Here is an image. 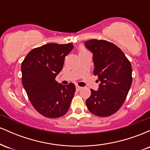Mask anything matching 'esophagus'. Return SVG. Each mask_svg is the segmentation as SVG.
Wrapping results in <instances>:
<instances>
[{
    "mask_svg": "<svg viewBox=\"0 0 150 150\" xmlns=\"http://www.w3.org/2000/svg\"><path fill=\"white\" fill-rule=\"evenodd\" d=\"M75 87H76V90L77 91H80V89H82V87H80V86H78V85H76V86H75Z\"/></svg>",
    "mask_w": 150,
    "mask_h": 150,
    "instance_id": "34e87169",
    "label": "esophagus"
}]
</instances>
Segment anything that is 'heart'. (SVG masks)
Instances as JSON below:
<instances>
[{"label":"heart","instance_id":"obj_1","mask_svg":"<svg viewBox=\"0 0 150 150\" xmlns=\"http://www.w3.org/2000/svg\"><path fill=\"white\" fill-rule=\"evenodd\" d=\"M85 51H86V49H84V48H80V53H83V52H85Z\"/></svg>","mask_w":150,"mask_h":150}]
</instances>
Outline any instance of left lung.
Returning a JSON list of instances; mask_svg holds the SVG:
<instances>
[{"label":"left lung","instance_id":"1","mask_svg":"<svg viewBox=\"0 0 150 150\" xmlns=\"http://www.w3.org/2000/svg\"><path fill=\"white\" fill-rule=\"evenodd\" d=\"M85 45L92 53L94 75L100 82L97 91L91 89L86 105L94 115L109 116L126 99L132 80L131 64L118 46L107 41L92 39Z\"/></svg>","mask_w":150,"mask_h":150}]
</instances>
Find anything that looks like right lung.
<instances>
[{
    "label": "right lung",
    "mask_w": 150,
    "mask_h": 150,
    "mask_svg": "<svg viewBox=\"0 0 150 150\" xmlns=\"http://www.w3.org/2000/svg\"><path fill=\"white\" fill-rule=\"evenodd\" d=\"M73 47L71 43L46 44L30 51L22 63V85L29 99L38 112L47 118L65 115L75 94L73 83L63 85L55 80Z\"/></svg>",
    "instance_id": "1"
}]
</instances>
